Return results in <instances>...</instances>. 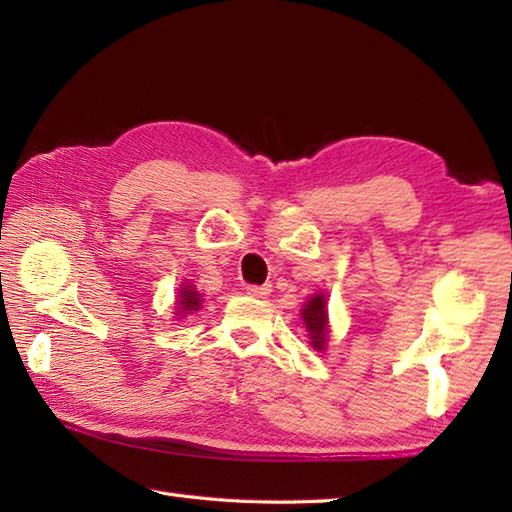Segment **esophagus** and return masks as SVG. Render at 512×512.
I'll return each instance as SVG.
<instances>
[{
  "instance_id": "esophagus-1",
  "label": "esophagus",
  "mask_w": 512,
  "mask_h": 512,
  "mask_svg": "<svg viewBox=\"0 0 512 512\" xmlns=\"http://www.w3.org/2000/svg\"><path fill=\"white\" fill-rule=\"evenodd\" d=\"M246 295L255 299H266L270 295V286H248Z\"/></svg>"
}]
</instances>
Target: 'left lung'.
Listing matches in <instances>:
<instances>
[{
	"label": "left lung",
	"mask_w": 512,
	"mask_h": 512,
	"mask_svg": "<svg viewBox=\"0 0 512 512\" xmlns=\"http://www.w3.org/2000/svg\"><path fill=\"white\" fill-rule=\"evenodd\" d=\"M301 317L310 334V345L317 352H323L325 343H328V303H325L323 292H317L308 299L306 306L301 308Z\"/></svg>",
	"instance_id": "1"
}]
</instances>
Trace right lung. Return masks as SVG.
I'll use <instances>...</instances> for the list:
<instances>
[{
	"mask_svg": "<svg viewBox=\"0 0 512 512\" xmlns=\"http://www.w3.org/2000/svg\"><path fill=\"white\" fill-rule=\"evenodd\" d=\"M178 292H180L178 299H176V317H178V319L187 317L189 312H193V310H200V308H202V297H200V292L195 290L193 286H189V281H187V284H182Z\"/></svg>",
	"mask_w": 512,
	"mask_h": 512,
	"instance_id": "obj_1",
	"label": "right lung"
}]
</instances>
